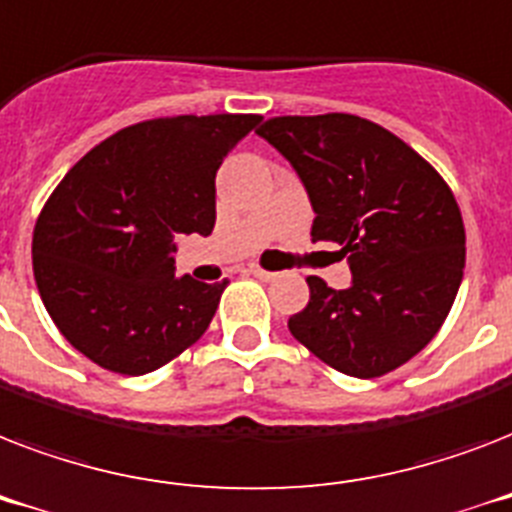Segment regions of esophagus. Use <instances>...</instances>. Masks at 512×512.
<instances>
[{
  "label": "esophagus",
  "instance_id": "esophagus-1",
  "mask_svg": "<svg viewBox=\"0 0 512 512\" xmlns=\"http://www.w3.org/2000/svg\"><path fill=\"white\" fill-rule=\"evenodd\" d=\"M247 273H252V276H257V279H273V276H276V273L265 271V268H260V265H249Z\"/></svg>",
  "mask_w": 512,
  "mask_h": 512
}]
</instances>
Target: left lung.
I'll return each mask as SVG.
<instances>
[{"label": "left lung", "mask_w": 512, "mask_h": 512, "mask_svg": "<svg viewBox=\"0 0 512 512\" xmlns=\"http://www.w3.org/2000/svg\"><path fill=\"white\" fill-rule=\"evenodd\" d=\"M303 180L313 241L348 257V289L308 276L289 332L350 377H382L428 345L452 311L465 225L446 180L414 148L353 114L273 116L257 127Z\"/></svg>", "instance_id": "left-lung-1"}]
</instances>
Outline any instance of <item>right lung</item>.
<instances>
[{"mask_svg":"<svg viewBox=\"0 0 512 512\" xmlns=\"http://www.w3.org/2000/svg\"><path fill=\"white\" fill-rule=\"evenodd\" d=\"M257 114L164 116L124 127L66 172L36 220L42 303L108 372H154L207 332L228 281L175 276V236L215 228V175Z\"/></svg>","mask_w":512,"mask_h":512,"instance_id":"obj_1","label":"right lung"}]
</instances>
